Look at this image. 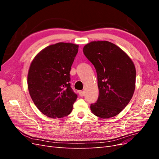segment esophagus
<instances>
[{"mask_svg": "<svg viewBox=\"0 0 159 159\" xmlns=\"http://www.w3.org/2000/svg\"><path fill=\"white\" fill-rule=\"evenodd\" d=\"M85 91H80V92H79V95L80 96H85Z\"/></svg>", "mask_w": 159, "mask_h": 159, "instance_id": "34e87169", "label": "esophagus"}]
</instances>
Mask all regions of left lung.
I'll use <instances>...</instances> for the list:
<instances>
[{"instance_id": "8db88e82", "label": "left lung", "mask_w": 159, "mask_h": 159, "mask_svg": "<svg viewBox=\"0 0 159 159\" xmlns=\"http://www.w3.org/2000/svg\"><path fill=\"white\" fill-rule=\"evenodd\" d=\"M83 53L94 66L99 96L90 109L103 119L119 114L129 103L135 89L136 70L133 61L120 47L107 41H93Z\"/></svg>"}]
</instances>
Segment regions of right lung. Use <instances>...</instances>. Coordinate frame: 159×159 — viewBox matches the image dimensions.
<instances>
[{"label": "right lung", "mask_w": 159, "mask_h": 159, "mask_svg": "<svg viewBox=\"0 0 159 159\" xmlns=\"http://www.w3.org/2000/svg\"><path fill=\"white\" fill-rule=\"evenodd\" d=\"M79 50L72 43L47 46L30 66L29 92L37 108L47 117L61 118L72 112L77 95L70 87L71 66Z\"/></svg>", "instance_id": "1"}]
</instances>
